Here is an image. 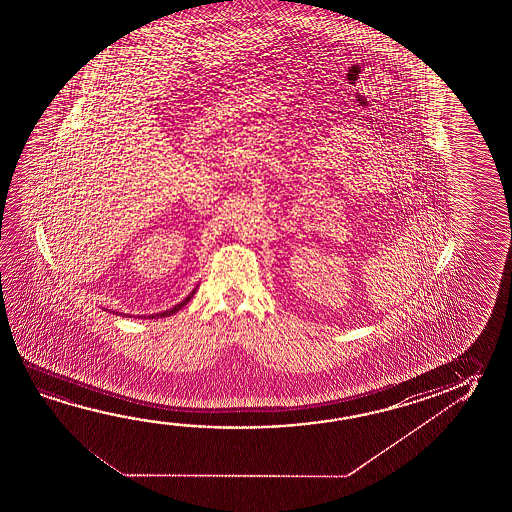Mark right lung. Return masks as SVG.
<instances>
[{"label": "right lung", "mask_w": 512, "mask_h": 512, "mask_svg": "<svg viewBox=\"0 0 512 512\" xmlns=\"http://www.w3.org/2000/svg\"><path fill=\"white\" fill-rule=\"evenodd\" d=\"M196 291H198V285H196V289H193V293L189 294V296H187V298H185L184 302L178 303V305H175V307H173V309L164 310V312H159V314H150V316H148V318L159 319V318H164V316H173V314H175V312H178V310L182 309V307H184V305H187V303H189V300H191V298H193L194 293H196ZM121 316H128V314H121ZM130 318H132V316H130ZM137 318H141V316H137ZM144 318H146V316H144Z\"/></svg>", "instance_id": "obj_1"}]
</instances>
